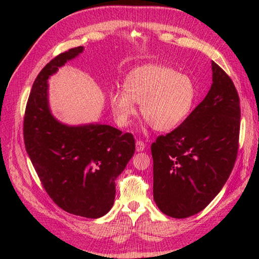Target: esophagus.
<instances>
[{"label": "esophagus", "instance_id": "34e87169", "mask_svg": "<svg viewBox=\"0 0 259 259\" xmlns=\"http://www.w3.org/2000/svg\"><path fill=\"white\" fill-rule=\"evenodd\" d=\"M145 148H146V145L144 144V142L140 141V140H137L136 141V150L137 151H138V152L144 151Z\"/></svg>", "mask_w": 259, "mask_h": 259}]
</instances>
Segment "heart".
I'll return each instance as SVG.
<instances>
[{
	"label": "heart",
	"instance_id": "b5f03b06",
	"mask_svg": "<svg viewBox=\"0 0 259 259\" xmlns=\"http://www.w3.org/2000/svg\"><path fill=\"white\" fill-rule=\"evenodd\" d=\"M197 98L195 82L188 75L161 64H146L130 71L123 91L115 90L109 101L115 120L129 125L140 104L141 115L157 131L177 128L189 117Z\"/></svg>",
	"mask_w": 259,
	"mask_h": 259
}]
</instances>
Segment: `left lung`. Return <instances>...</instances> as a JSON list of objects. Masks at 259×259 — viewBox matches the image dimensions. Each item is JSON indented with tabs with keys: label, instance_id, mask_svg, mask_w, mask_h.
<instances>
[{
	"label": "left lung",
	"instance_id": "1",
	"mask_svg": "<svg viewBox=\"0 0 259 259\" xmlns=\"http://www.w3.org/2000/svg\"><path fill=\"white\" fill-rule=\"evenodd\" d=\"M212 84L189 117L151 145L153 199L172 218L201 211L228 180L238 151L240 107L226 72L211 61Z\"/></svg>",
	"mask_w": 259,
	"mask_h": 259
}]
</instances>
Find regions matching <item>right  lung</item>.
<instances>
[{"instance_id":"1","label":"right lung","mask_w":259,"mask_h":259,"mask_svg":"<svg viewBox=\"0 0 259 259\" xmlns=\"http://www.w3.org/2000/svg\"><path fill=\"white\" fill-rule=\"evenodd\" d=\"M70 49L51 60L32 85L24 117L27 155L46 191L67 212L85 218L106 214L114 202L115 180L133 158L131 134L98 122L70 125L49 104L50 76L83 52Z\"/></svg>"}]
</instances>
